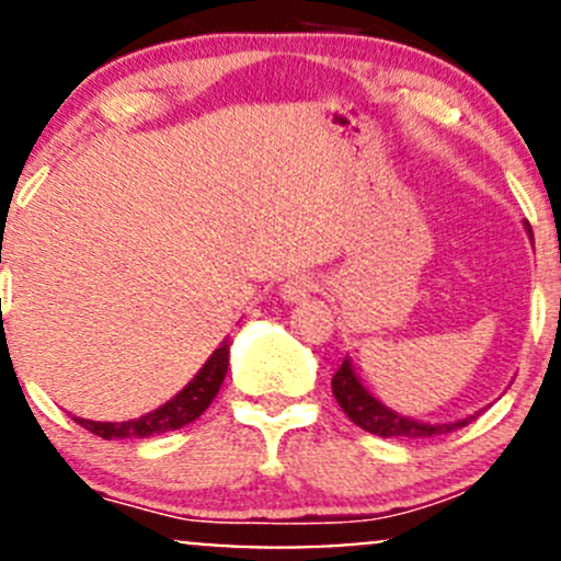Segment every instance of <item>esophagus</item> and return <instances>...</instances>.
<instances>
[{
  "label": "esophagus",
  "mask_w": 561,
  "mask_h": 561,
  "mask_svg": "<svg viewBox=\"0 0 561 561\" xmlns=\"http://www.w3.org/2000/svg\"><path fill=\"white\" fill-rule=\"evenodd\" d=\"M314 290H317L314 276H306V274H300V276H290V279H287L285 285L279 287L282 298H285L287 304H300V300L309 298L311 293H314Z\"/></svg>",
  "instance_id": "1"
}]
</instances>
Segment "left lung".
I'll return each instance as SVG.
<instances>
[{
  "label": "left lung",
  "instance_id": "obj_1",
  "mask_svg": "<svg viewBox=\"0 0 561 561\" xmlns=\"http://www.w3.org/2000/svg\"><path fill=\"white\" fill-rule=\"evenodd\" d=\"M333 394L335 400H339L341 409H344V414L350 416L357 427H363L365 433L381 435V438H433V435H444L457 427H465V424L473 420V416H470V420L449 422V424H427V422L405 420V416L394 414V411H389L387 405H381L368 389L359 385L350 359H344L341 368L333 374Z\"/></svg>",
  "mask_w": 561,
  "mask_h": 561
}]
</instances>
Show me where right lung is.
<instances>
[{"label":"right lung","instance_id":"obj_1","mask_svg":"<svg viewBox=\"0 0 561 561\" xmlns=\"http://www.w3.org/2000/svg\"><path fill=\"white\" fill-rule=\"evenodd\" d=\"M226 370H228V341H222L220 350H215V355L206 359V365L198 370L196 379L182 389L180 394H174L167 405H161V409L128 422H91V420H80V416H75V422H78L80 427H85L88 433L99 435V438L104 440L150 438V435L180 430L185 427V424L196 422L198 416L209 409L215 394L220 392L222 379H226Z\"/></svg>","mask_w":561,"mask_h":561}]
</instances>
